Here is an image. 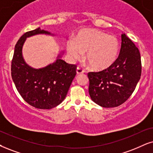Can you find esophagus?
<instances>
[{
  "instance_id": "34e87169",
  "label": "esophagus",
  "mask_w": 153,
  "mask_h": 153,
  "mask_svg": "<svg viewBox=\"0 0 153 153\" xmlns=\"http://www.w3.org/2000/svg\"><path fill=\"white\" fill-rule=\"evenodd\" d=\"M84 73V71H83L82 69H81L80 68H79V67L77 68V69H76V73H77V75L82 74V73Z\"/></svg>"
}]
</instances>
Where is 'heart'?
<instances>
[{
	"label": "heart",
	"mask_w": 153,
	"mask_h": 153,
	"mask_svg": "<svg viewBox=\"0 0 153 153\" xmlns=\"http://www.w3.org/2000/svg\"><path fill=\"white\" fill-rule=\"evenodd\" d=\"M70 59L79 61L85 54V59L92 70L102 71L109 68L117 61L120 44L117 36L94 29H82L75 34L73 40L66 42Z\"/></svg>",
	"instance_id": "obj_1"
}]
</instances>
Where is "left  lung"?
I'll list each match as a JSON object with an SVG mask.
<instances>
[{
    "label": "left lung",
    "instance_id": "1",
    "mask_svg": "<svg viewBox=\"0 0 153 153\" xmlns=\"http://www.w3.org/2000/svg\"><path fill=\"white\" fill-rule=\"evenodd\" d=\"M89 94L102 107H116L128 99L141 76L139 50L125 34H121L119 57L109 68L88 73Z\"/></svg>",
    "mask_w": 153,
    "mask_h": 153
}]
</instances>
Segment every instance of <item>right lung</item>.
I'll use <instances>...</instances> for the list:
<instances>
[{"mask_svg": "<svg viewBox=\"0 0 153 153\" xmlns=\"http://www.w3.org/2000/svg\"><path fill=\"white\" fill-rule=\"evenodd\" d=\"M37 34L55 36L40 27L23 34L15 46L11 75L25 102L37 109H49L64 100L76 75V65L61 59L64 53L63 51L58 54L53 63L45 67L34 68L29 65L22 56V48L27 38Z\"/></svg>", "mask_w": 153, "mask_h": 153, "instance_id": "1", "label": "right lung"}]
</instances>
